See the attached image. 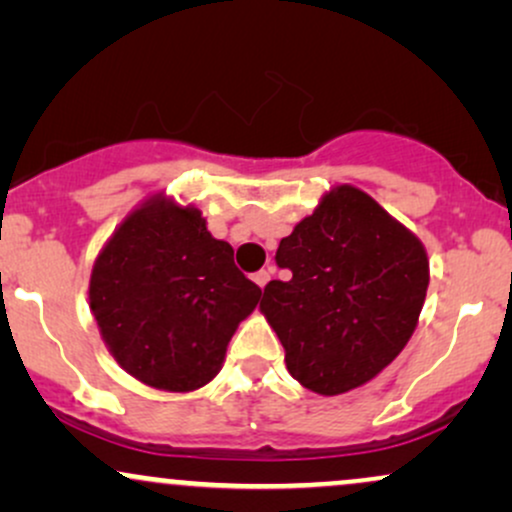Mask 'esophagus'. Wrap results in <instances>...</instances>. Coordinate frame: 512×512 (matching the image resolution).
Here are the masks:
<instances>
[{"label": "esophagus", "mask_w": 512, "mask_h": 512, "mask_svg": "<svg viewBox=\"0 0 512 512\" xmlns=\"http://www.w3.org/2000/svg\"><path fill=\"white\" fill-rule=\"evenodd\" d=\"M252 279H255V284L260 286V289H264V286L269 284V279H272V267H267V269H260V272H257L255 276H252Z\"/></svg>", "instance_id": "obj_1"}]
</instances>
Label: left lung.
Segmentation results:
<instances>
[{"instance_id":"8db88e82","label":"left lung","mask_w":512,"mask_h":512,"mask_svg":"<svg viewBox=\"0 0 512 512\" xmlns=\"http://www.w3.org/2000/svg\"><path fill=\"white\" fill-rule=\"evenodd\" d=\"M274 260L291 279L269 281L260 308L303 387L354 390L409 342L428 289L426 250L366 192L325 195Z\"/></svg>"}]
</instances>
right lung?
<instances>
[{
	"instance_id": "obj_1",
	"label": "right lung",
	"mask_w": 512,
	"mask_h": 512,
	"mask_svg": "<svg viewBox=\"0 0 512 512\" xmlns=\"http://www.w3.org/2000/svg\"><path fill=\"white\" fill-rule=\"evenodd\" d=\"M260 296L199 209L158 197L117 228L88 286L110 354L137 380L170 392L197 390L219 373Z\"/></svg>"
}]
</instances>
